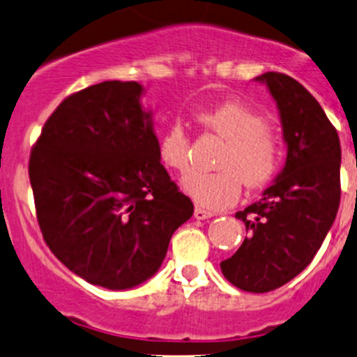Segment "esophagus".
<instances>
[{
	"label": "esophagus",
	"mask_w": 357,
	"mask_h": 357,
	"mask_svg": "<svg viewBox=\"0 0 357 357\" xmlns=\"http://www.w3.org/2000/svg\"><path fill=\"white\" fill-rule=\"evenodd\" d=\"M193 215H195V219H199V221H204V219L212 218V215H214V214H212L211 211H205V208L197 207L195 212H193Z\"/></svg>",
	"instance_id": "obj_1"
}]
</instances>
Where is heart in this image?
<instances>
[{"mask_svg":"<svg viewBox=\"0 0 357 357\" xmlns=\"http://www.w3.org/2000/svg\"><path fill=\"white\" fill-rule=\"evenodd\" d=\"M207 129L226 138L219 171L193 172L183 181V190L197 205L208 211L231 207L242 195V185L261 188L275 178L282 160L280 142L264 117L236 100L207 107L195 114ZM157 155L165 169L185 174L190 169V138L179 122H172L160 135Z\"/></svg>","mask_w":357,"mask_h":357,"instance_id":"heart-1","label":"heart"}]
</instances>
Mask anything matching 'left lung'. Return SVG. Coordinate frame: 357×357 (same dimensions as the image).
Returning <instances> with one entry per match:
<instances>
[{"instance_id": "obj_1", "label": "left lung", "mask_w": 357, "mask_h": 357, "mask_svg": "<svg viewBox=\"0 0 357 357\" xmlns=\"http://www.w3.org/2000/svg\"><path fill=\"white\" fill-rule=\"evenodd\" d=\"M287 145L285 165L262 199L235 214L248 235L221 262L229 283L264 294L304 271L321 247L340 204V139L314 96L290 75L266 72Z\"/></svg>"}]
</instances>
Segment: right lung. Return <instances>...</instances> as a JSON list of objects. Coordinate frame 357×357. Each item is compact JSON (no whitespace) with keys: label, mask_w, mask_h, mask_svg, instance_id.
<instances>
[{"label":"right lung","mask_w":357,"mask_h":357,"mask_svg":"<svg viewBox=\"0 0 357 357\" xmlns=\"http://www.w3.org/2000/svg\"><path fill=\"white\" fill-rule=\"evenodd\" d=\"M139 82L103 81L68 96L29 162L50 250L91 285L139 287L158 271L171 236L193 215L157 155L153 112Z\"/></svg>","instance_id":"obj_1"}]
</instances>
